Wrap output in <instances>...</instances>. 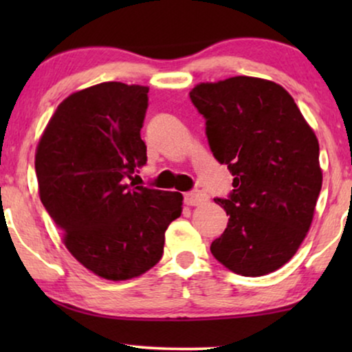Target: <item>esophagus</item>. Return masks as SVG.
Instances as JSON below:
<instances>
[{
    "label": "esophagus",
    "instance_id": "esophagus-1",
    "mask_svg": "<svg viewBox=\"0 0 352 352\" xmlns=\"http://www.w3.org/2000/svg\"><path fill=\"white\" fill-rule=\"evenodd\" d=\"M206 200H208V199H206V195L201 194V192H187V194L184 195L186 205H189V206L204 205Z\"/></svg>",
    "mask_w": 352,
    "mask_h": 352
}]
</instances>
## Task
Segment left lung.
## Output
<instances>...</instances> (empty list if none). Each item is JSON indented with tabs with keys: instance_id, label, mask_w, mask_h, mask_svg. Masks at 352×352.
Instances as JSON below:
<instances>
[{
	"instance_id": "left-lung-1",
	"label": "left lung",
	"mask_w": 352,
	"mask_h": 352,
	"mask_svg": "<svg viewBox=\"0 0 352 352\" xmlns=\"http://www.w3.org/2000/svg\"><path fill=\"white\" fill-rule=\"evenodd\" d=\"M189 96L211 152L234 176L228 199H214L229 223L211 253L245 277L277 271L305 240L320 194L314 131L274 81L232 76L197 85Z\"/></svg>"
}]
</instances>
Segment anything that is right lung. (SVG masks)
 Returning a JSON list of instances; mask_svg holds the SVG:
<instances>
[{"label": "right lung", "mask_w": 352, "mask_h": 352, "mask_svg": "<svg viewBox=\"0 0 352 352\" xmlns=\"http://www.w3.org/2000/svg\"><path fill=\"white\" fill-rule=\"evenodd\" d=\"M147 93L120 81L76 91L59 104L35 153L41 204L67 250L107 280L155 266L165 230L182 211L179 192L126 184L147 162Z\"/></svg>", "instance_id": "1"}]
</instances>
